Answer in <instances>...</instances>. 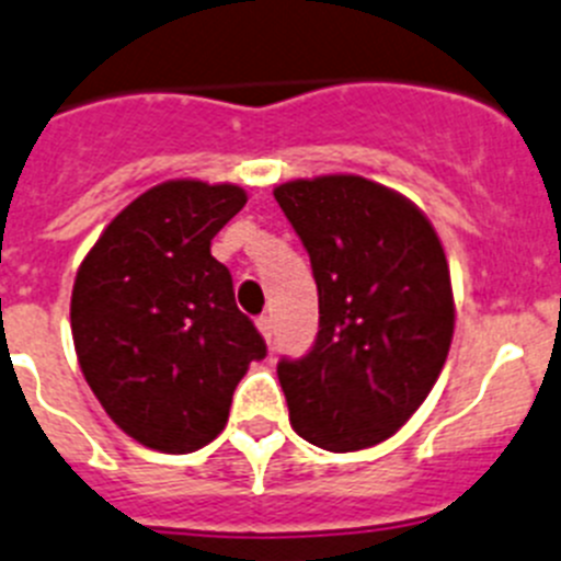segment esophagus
<instances>
[{
	"instance_id": "obj_1",
	"label": "esophagus",
	"mask_w": 561,
	"mask_h": 561,
	"mask_svg": "<svg viewBox=\"0 0 561 561\" xmlns=\"http://www.w3.org/2000/svg\"><path fill=\"white\" fill-rule=\"evenodd\" d=\"M256 329L263 332L265 343H268V345L274 343V323H271L268 316H260V318H256Z\"/></svg>"
}]
</instances>
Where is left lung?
<instances>
[{
	"label": "left lung",
	"mask_w": 561,
	"mask_h": 561,
	"mask_svg": "<svg viewBox=\"0 0 561 561\" xmlns=\"http://www.w3.org/2000/svg\"><path fill=\"white\" fill-rule=\"evenodd\" d=\"M318 285L310 352L276 365L290 423L327 451L392 437L446 365L454 296L446 251L401 193L352 174L274 191Z\"/></svg>",
	"instance_id": "obj_1"
}]
</instances>
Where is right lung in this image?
<instances>
[{"mask_svg": "<svg viewBox=\"0 0 561 561\" xmlns=\"http://www.w3.org/2000/svg\"><path fill=\"white\" fill-rule=\"evenodd\" d=\"M243 187L171 180L135 198L82 260L71 334L85 381L140 446L191 454L224 432L263 334L234 305L209 243Z\"/></svg>", "mask_w": 561, "mask_h": 561, "instance_id": "add662e5", "label": "right lung"}]
</instances>
